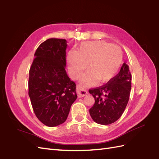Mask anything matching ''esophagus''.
<instances>
[{"instance_id":"1","label":"esophagus","mask_w":159,"mask_h":159,"mask_svg":"<svg viewBox=\"0 0 159 159\" xmlns=\"http://www.w3.org/2000/svg\"><path fill=\"white\" fill-rule=\"evenodd\" d=\"M76 89H77V96L79 97H83L84 96H86V95L88 94V91L84 89L82 86L79 85V84L78 85H77Z\"/></svg>"}]
</instances>
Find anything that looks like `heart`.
Returning <instances> with one entry per match:
<instances>
[{"label":"heart","instance_id":"heart-1","mask_svg":"<svg viewBox=\"0 0 159 159\" xmlns=\"http://www.w3.org/2000/svg\"><path fill=\"white\" fill-rule=\"evenodd\" d=\"M120 48L103 41L86 42L80 45L77 52H70L67 61L70 75L79 77L88 64L89 70L81 77V82L93 84L97 80L107 82L118 73L122 63Z\"/></svg>","mask_w":159,"mask_h":159}]
</instances>
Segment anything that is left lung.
Here are the masks:
<instances>
[{
	"instance_id": "obj_1",
	"label": "left lung",
	"mask_w": 159,
	"mask_h": 159,
	"mask_svg": "<svg viewBox=\"0 0 159 159\" xmlns=\"http://www.w3.org/2000/svg\"><path fill=\"white\" fill-rule=\"evenodd\" d=\"M131 89V74L129 66L123 63L120 72L105 85L90 89L94 104L90 114L98 124L114 123L122 115L127 105Z\"/></svg>"
}]
</instances>
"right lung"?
<instances>
[{
    "mask_svg": "<svg viewBox=\"0 0 159 159\" xmlns=\"http://www.w3.org/2000/svg\"><path fill=\"white\" fill-rule=\"evenodd\" d=\"M65 39H49L37 49L29 70V95L37 118L48 126L62 124L76 100L75 83L66 74Z\"/></svg>",
    "mask_w": 159,
    "mask_h": 159,
    "instance_id": "add662e5",
    "label": "right lung"
}]
</instances>
